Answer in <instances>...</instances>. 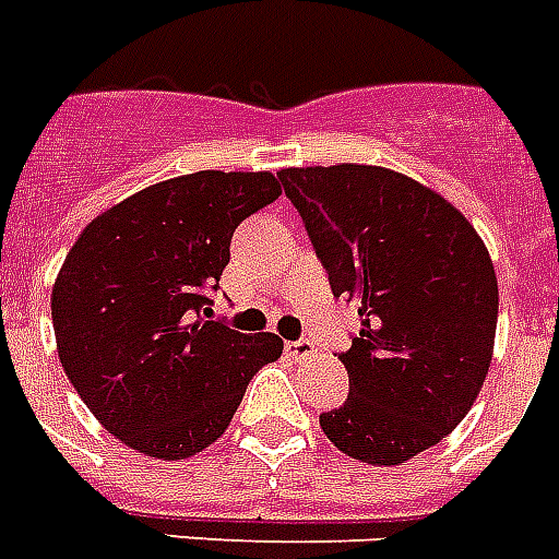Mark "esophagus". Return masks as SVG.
<instances>
[{"label": "esophagus", "instance_id": "1", "mask_svg": "<svg viewBox=\"0 0 559 559\" xmlns=\"http://www.w3.org/2000/svg\"><path fill=\"white\" fill-rule=\"evenodd\" d=\"M287 354L293 359H307L316 354V345L310 340H293L287 342Z\"/></svg>", "mask_w": 559, "mask_h": 559}]
</instances>
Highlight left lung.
<instances>
[{
    "mask_svg": "<svg viewBox=\"0 0 559 559\" xmlns=\"http://www.w3.org/2000/svg\"><path fill=\"white\" fill-rule=\"evenodd\" d=\"M278 179L333 296L357 301L362 319L340 354L348 400L319 424L350 459H415L485 385L499 316L493 261L455 205L389 168H287Z\"/></svg>",
    "mask_w": 559,
    "mask_h": 559,
    "instance_id": "8db88e82",
    "label": "left lung"
}]
</instances>
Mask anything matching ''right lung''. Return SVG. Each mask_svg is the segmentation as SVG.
Instances as JSON below:
<instances>
[{"instance_id":"right-lung-1","label":"right lung","mask_w":559,"mask_h":559,"mask_svg":"<svg viewBox=\"0 0 559 559\" xmlns=\"http://www.w3.org/2000/svg\"><path fill=\"white\" fill-rule=\"evenodd\" d=\"M281 197L272 174L200 170L127 197L74 240L51 289L57 354L121 443L177 461L226 432L275 333L205 319L235 228Z\"/></svg>"}]
</instances>
